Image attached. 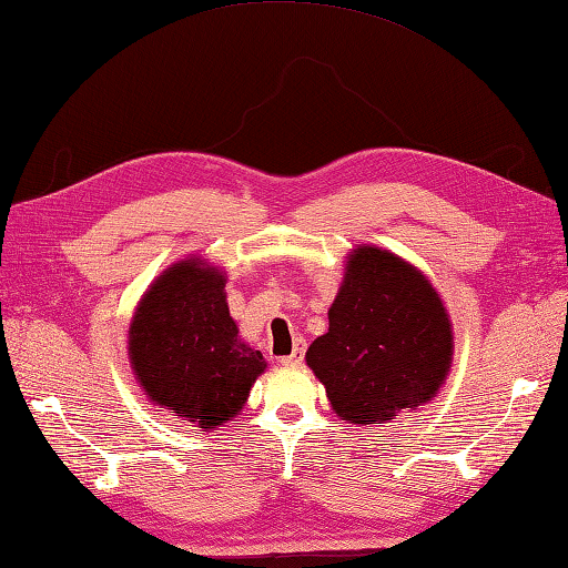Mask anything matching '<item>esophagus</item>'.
<instances>
[{"mask_svg": "<svg viewBox=\"0 0 568 568\" xmlns=\"http://www.w3.org/2000/svg\"><path fill=\"white\" fill-rule=\"evenodd\" d=\"M304 352H306V339H296L294 352H292V355L282 357V364H284V367H298V364L304 362Z\"/></svg>", "mask_w": 568, "mask_h": 568, "instance_id": "34e87169", "label": "esophagus"}]
</instances>
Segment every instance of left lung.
Masks as SVG:
<instances>
[{
    "instance_id": "left-lung-1",
    "label": "left lung",
    "mask_w": 568,
    "mask_h": 568,
    "mask_svg": "<svg viewBox=\"0 0 568 568\" xmlns=\"http://www.w3.org/2000/svg\"><path fill=\"white\" fill-rule=\"evenodd\" d=\"M306 352L343 420L372 425L435 396L452 362V327L433 284L379 247H359Z\"/></svg>"
}]
</instances>
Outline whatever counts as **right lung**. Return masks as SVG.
Masks as SVG:
<instances>
[{"mask_svg": "<svg viewBox=\"0 0 568 568\" xmlns=\"http://www.w3.org/2000/svg\"><path fill=\"white\" fill-rule=\"evenodd\" d=\"M223 274L196 260L174 264L150 286L129 331V355L150 400L213 430L241 413L267 367L237 339Z\"/></svg>", "mask_w": 568, "mask_h": 568, "instance_id": "1", "label": "right lung"}]
</instances>
